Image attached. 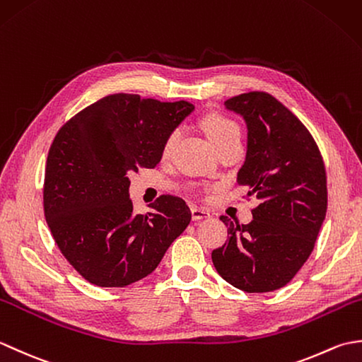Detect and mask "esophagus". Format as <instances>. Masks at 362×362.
<instances>
[{"instance_id":"1","label":"esophagus","mask_w":362,"mask_h":362,"mask_svg":"<svg viewBox=\"0 0 362 362\" xmlns=\"http://www.w3.org/2000/svg\"><path fill=\"white\" fill-rule=\"evenodd\" d=\"M191 218L193 221H201V219H206V218H211V214L204 210V209H197V206H191Z\"/></svg>"}]
</instances>
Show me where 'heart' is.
Returning <instances> with one entry per match:
<instances>
[{"label": "heart", "mask_w": 362, "mask_h": 362, "mask_svg": "<svg viewBox=\"0 0 362 362\" xmlns=\"http://www.w3.org/2000/svg\"><path fill=\"white\" fill-rule=\"evenodd\" d=\"M202 129L205 130L206 136H209V140L213 143L214 148H218V146L224 144L230 140H235V138H240V126H238L232 118H228L226 115L221 113L205 115L202 118ZM177 138H179V130H173V132L166 136L163 149H161L165 157L171 153Z\"/></svg>", "instance_id": "obj_1"}]
</instances>
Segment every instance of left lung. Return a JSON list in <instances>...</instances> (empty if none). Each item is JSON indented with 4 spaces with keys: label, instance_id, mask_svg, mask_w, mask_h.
Returning <instances> with one entry per match:
<instances>
[{
    "label": "left lung",
    "instance_id": "obj_1",
    "mask_svg": "<svg viewBox=\"0 0 362 362\" xmlns=\"http://www.w3.org/2000/svg\"><path fill=\"white\" fill-rule=\"evenodd\" d=\"M247 124V153L236 183L259 201L249 224L227 216L228 240L211 252L218 274L245 292L283 288L305 264L327 214V174L310 130L264 91L227 99Z\"/></svg>",
    "mask_w": 362,
    "mask_h": 362
}]
</instances>
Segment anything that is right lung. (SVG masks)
<instances>
[{"label": "right lung", "instance_id": "add662e5", "mask_svg": "<svg viewBox=\"0 0 362 362\" xmlns=\"http://www.w3.org/2000/svg\"><path fill=\"white\" fill-rule=\"evenodd\" d=\"M194 110L117 93L99 99L60 127L45 168L43 209L54 241L76 271L101 288L148 276L185 230L191 211L160 196L136 214L129 174L156 168L166 136Z\"/></svg>", "mask_w": 362, "mask_h": 362}]
</instances>
